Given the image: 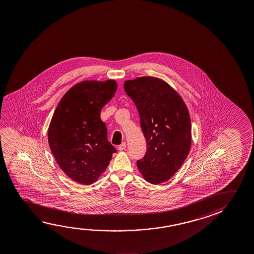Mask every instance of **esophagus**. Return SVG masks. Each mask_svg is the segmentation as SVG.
<instances>
[{
  "label": "esophagus",
  "mask_w": 254,
  "mask_h": 254,
  "mask_svg": "<svg viewBox=\"0 0 254 254\" xmlns=\"http://www.w3.org/2000/svg\"><path fill=\"white\" fill-rule=\"evenodd\" d=\"M126 147H127V144H126V142H122L121 145L118 147V149H119V150H124L126 149Z\"/></svg>",
  "instance_id": "1"
}]
</instances>
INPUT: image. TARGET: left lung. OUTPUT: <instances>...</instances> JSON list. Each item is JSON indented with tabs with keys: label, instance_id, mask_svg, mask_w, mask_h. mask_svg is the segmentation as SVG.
I'll list each match as a JSON object with an SVG mask.
<instances>
[{
	"label": "left lung",
	"instance_id": "obj_1",
	"mask_svg": "<svg viewBox=\"0 0 254 254\" xmlns=\"http://www.w3.org/2000/svg\"><path fill=\"white\" fill-rule=\"evenodd\" d=\"M140 115L147 144L137 168L148 183H165L175 175L191 146V122L182 96L165 80L146 76L124 82Z\"/></svg>",
	"mask_w": 254,
	"mask_h": 254
}]
</instances>
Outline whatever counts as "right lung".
<instances>
[{
    "instance_id": "obj_1",
    "label": "right lung",
    "mask_w": 254,
    "mask_h": 254,
    "mask_svg": "<svg viewBox=\"0 0 254 254\" xmlns=\"http://www.w3.org/2000/svg\"><path fill=\"white\" fill-rule=\"evenodd\" d=\"M117 87L113 79L76 84L64 95L50 121V150L59 167L79 184L96 182L117 151L100 119L101 110L114 96Z\"/></svg>"
}]
</instances>
